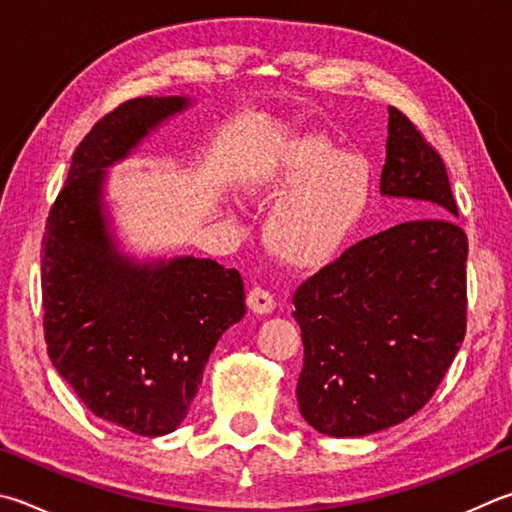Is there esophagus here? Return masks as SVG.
I'll return each instance as SVG.
<instances>
[{"label":"esophagus","mask_w":512,"mask_h":512,"mask_svg":"<svg viewBox=\"0 0 512 512\" xmlns=\"http://www.w3.org/2000/svg\"><path fill=\"white\" fill-rule=\"evenodd\" d=\"M246 302H248V309L253 313H259V315H266L275 309L273 295L264 291V288H253V291L248 293Z\"/></svg>","instance_id":"34e87169"}]
</instances>
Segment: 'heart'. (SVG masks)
<instances>
[{
  "label": "heart",
  "instance_id": "heart-1",
  "mask_svg": "<svg viewBox=\"0 0 512 512\" xmlns=\"http://www.w3.org/2000/svg\"><path fill=\"white\" fill-rule=\"evenodd\" d=\"M244 190L277 201L264 224L273 255L311 268L327 264L356 235L374 197V170L365 156L306 138L282 163L248 176Z\"/></svg>",
  "mask_w": 512,
  "mask_h": 512
}]
</instances>
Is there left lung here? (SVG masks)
Returning <instances> with one entry per match:
<instances>
[{"instance_id": "1", "label": "left lung", "mask_w": 512, "mask_h": 512, "mask_svg": "<svg viewBox=\"0 0 512 512\" xmlns=\"http://www.w3.org/2000/svg\"><path fill=\"white\" fill-rule=\"evenodd\" d=\"M380 194L436 217L358 241L293 295L304 365L297 405L320 434L398 425L430 401L466 336L468 237L441 156L389 107Z\"/></svg>"}]
</instances>
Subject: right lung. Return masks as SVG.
Returning a JSON list of instances; mask_svg holds the SVG:
<instances>
[{
    "label": "right lung",
    "mask_w": 512,
    "mask_h": 512,
    "mask_svg": "<svg viewBox=\"0 0 512 512\" xmlns=\"http://www.w3.org/2000/svg\"><path fill=\"white\" fill-rule=\"evenodd\" d=\"M188 96L127 100L73 152L42 239L49 358L89 412L141 436L188 416L219 338L246 313L235 268L192 255L136 259L120 250L105 201L107 170Z\"/></svg>",
    "instance_id": "add662e5"
}]
</instances>
